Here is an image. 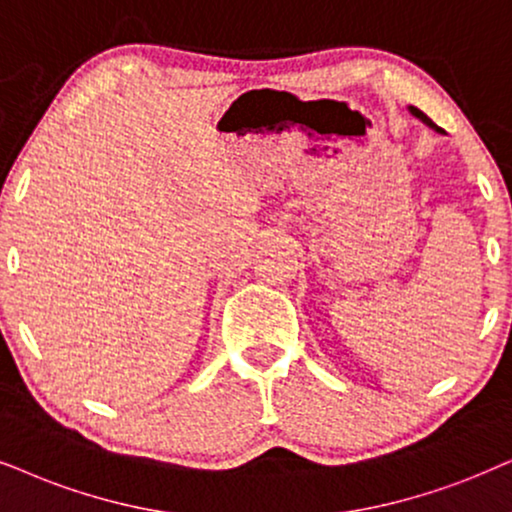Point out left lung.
<instances>
[{"instance_id": "1", "label": "left lung", "mask_w": 512, "mask_h": 512, "mask_svg": "<svg viewBox=\"0 0 512 512\" xmlns=\"http://www.w3.org/2000/svg\"><path fill=\"white\" fill-rule=\"evenodd\" d=\"M409 111H411L413 115H416V118H418V120H423V122H425V125H428V127H432V129H435V132H444V129H442V127H437V125H435V122H432V120L428 118V115H425L423 111H418V108H413V106H409Z\"/></svg>"}]
</instances>
